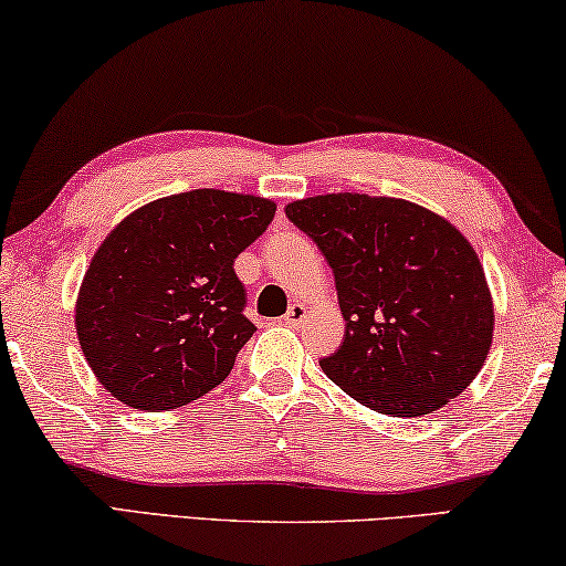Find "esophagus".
Wrapping results in <instances>:
<instances>
[{
	"label": "esophagus",
	"mask_w": 566,
	"mask_h": 566,
	"mask_svg": "<svg viewBox=\"0 0 566 566\" xmlns=\"http://www.w3.org/2000/svg\"><path fill=\"white\" fill-rule=\"evenodd\" d=\"M305 315H307L305 305H302V302H294V305H290V310H286L284 323H286V325H300L302 319H305Z\"/></svg>",
	"instance_id": "1"
}]
</instances>
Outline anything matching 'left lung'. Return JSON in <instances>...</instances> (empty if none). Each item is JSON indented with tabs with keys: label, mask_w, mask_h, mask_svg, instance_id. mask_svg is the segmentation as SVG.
Masks as SVG:
<instances>
[{
	"label": "left lung",
	"mask_w": 566,
	"mask_h": 566,
	"mask_svg": "<svg viewBox=\"0 0 566 566\" xmlns=\"http://www.w3.org/2000/svg\"><path fill=\"white\" fill-rule=\"evenodd\" d=\"M286 218L335 274L340 348L319 360L333 384L391 417H421L460 396L493 340L483 266L452 223L399 198L333 192Z\"/></svg>",
	"instance_id": "8db88e82"
}]
</instances>
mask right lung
<instances>
[{
	"label": "right lung",
	"mask_w": 566,
	"mask_h": 566,
	"mask_svg": "<svg viewBox=\"0 0 566 566\" xmlns=\"http://www.w3.org/2000/svg\"><path fill=\"white\" fill-rule=\"evenodd\" d=\"M266 198L190 190L134 210L91 259L75 333L126 407L167 411L216 389L254 335L233 261L272 223Z\"/></svg>",
	"instance_id": "obj_1"
}]
</instances>
